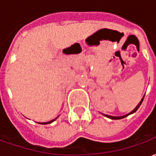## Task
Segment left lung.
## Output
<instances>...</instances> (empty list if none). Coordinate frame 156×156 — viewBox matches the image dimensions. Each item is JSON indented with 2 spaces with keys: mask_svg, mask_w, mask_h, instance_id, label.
<instances>
[{
  "mask_svg": "<svg viewBox=\"0 0 156 156\" xmlns=\"http://www.w3.org/2000/svg\"><path fill=\"white\" fill-rule=\"evenodd\" d=\"M143 100H144V97L142 98V99L140 100V102L138 104V105L135 107V108L132 110V111L130 112V113H129V114H127V115H124V116H111V115H104L105 116H106V117H108L109 118V119H124V118L125 117H127L128 115H132V114H134V112H136L137 111V109L139 108H140V106L141 105V104H142V102H143Z\"/></svg>",
  "mask_w": 156,
  "mask_h": 156,
  "instance_id": "obj_1",
  "label": "left lung"
}]
</instances>
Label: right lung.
Returning <instances> with one entry per match:
<instances>
[{
  "mask_svg": "<svg viewBox=\"0 0 156 156\" xmlns=\"http://www.w3.org/2000/svg\"><path fill=\"white\" fill-rule=\"evenodd\" d=\"M57 119V118L56 119H52V120L49 121V122H46V123H38V124H51V122H53L54 120H56Z\"/></svg>",
  "mask_w": 156,
  "mask_h": 156,
  "instance_id": "add662e5",
  "label": "right lung"
}]
</instances>
